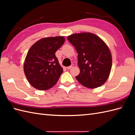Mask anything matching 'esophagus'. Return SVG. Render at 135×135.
Returning a JSON list of instances; mask_svg holds the SVG:
<instances>
[{
	"instance_id": "34e87169",
	"label": "esophagus",
	"mask_w": 135,
	"mask_h": 135,
	"mask_svg": "<svg viewBox=\"0 0 135 135\" xmlns=\"http://www.w3.org/2000/svg\"><path fill=\"white\" fill-rule=\"evenodd\" d=\"M74 64H72L71 65L69 66V67H67V69H68V70H70L71 68H72L73 67H74Z\"/></svg>"
}]
</instances>
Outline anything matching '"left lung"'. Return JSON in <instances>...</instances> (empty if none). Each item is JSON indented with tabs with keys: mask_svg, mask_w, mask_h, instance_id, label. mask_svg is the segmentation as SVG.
Returning <instances> with one entry per match:
<instances>
[{
	"mask_svg": "<svg viewBox=\"0 0 135 135\" xmlns=\"http://www.w3.org/2000/svg\"><path fill=\"white\" fill-rule=\"evenodd\" d=\"M67 39L78 53L80 73L76 79L86 88L101 86L107 80L112 67L111 54L107 45L90 32L72 34Z\"/></svg>",
	"mask_w": 135,
	"mask_h": 135,
	"instance_id": "left-lung-1",
	"label": "left lung"
}]
</instances>
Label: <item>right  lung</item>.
Returning a JSON list of instances; mask_svg holds the SVG:
<instances>
[{
    "mask_svg": "<svg viewBox=\"0 0 135 135\" xmlns=\"http://www.w3.org/2000/svg\"><path fill=\"white\" fill-rule=\"evenodd\" d=\"M65 42L64 36L44 38L35 42L28 51L24 71L30 84L36 89H49L63 72L55 55Z\"/></svg>",
    "mask_w": 135,
    "mask_h": 135,
    "instance_id": "add662e5",
    "label": "right lung"
}]
</instances>
